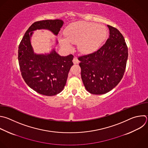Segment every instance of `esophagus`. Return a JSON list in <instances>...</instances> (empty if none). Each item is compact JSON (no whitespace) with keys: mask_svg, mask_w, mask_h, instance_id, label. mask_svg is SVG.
Returning <instances> with one entry per match:
<instances>
[{"mask_svg":"<svg viewBox=\"0 0 148 148\" xmlns=\"http://www.w3.org/2000/svg\"><path fill=\"white\" fill-rule=\"evenodd\" d=\"M73 62V63L75 64H78V63H79V61L78 60L77 56H74Z\"/></svg>","mask_w":148,"mask_h":148,"instance_id":"1","label":"esophagus"}]
</instances>
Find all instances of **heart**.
Segmentation results:
<instances>
[{"instance_id": "obj_1", "label": "heart", "mask_w": 148, "mask_h": 148, "mask_svg": "<svg viewBox=\"0 0 148 148\" xmlns=\"http://www.w3.org/2000/svg\"><path fill=\"white\" fill-rule=\"evenodd\" d=\"M66 39H61V44L68 50L71 49L69 43H77L78 49L84 54L95 52L107 36L105 27L92 23H77L69 25L64 32Z\"/></svg>"}]
</instances>
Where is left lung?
<instances>
[{"mask_svg": "<svg viewBox=\"0 0 148 148\" xmlns=\"http://www.w3.org/2000/svg\"><path fill=\"white\" fill-rule=\"evenodd\" d=\"M108 27L110 35L106 43L97 51L78 58L84 85L94 95L113 89L121 80L126 68L128 53L124 38L117 28Z\"/></svg>", "mask_w": 148, "mask_h": 148, "instance_id": "left-lung-1", "label": "left lung"}]
</instances>
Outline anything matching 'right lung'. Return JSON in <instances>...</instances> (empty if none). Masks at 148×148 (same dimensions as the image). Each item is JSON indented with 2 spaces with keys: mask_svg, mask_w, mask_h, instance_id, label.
Returning <instances> with one entry per match:
<instances>
[{
  "mask_svg": "<svg viewBox=\"0 0 148 148\" xmlns=\"http://www.w3.org/2000/svg\"><path fill=\"white\" fill-rule=\"evenodd\" d=\"M63 24L61 20H46L34 23L21 39L18 50L20 70L25 83L36 92L54 96L61 92L66 84L73 55L61 56L55 49L47 55L34 53L30 38L33 31L47 29L58 35Z\"/></svg>",
  "mask_w": 148,
  "mask_h": 148,
  "instance_id": "add662e5",
  "label": "right lung"
}]
</instances>
